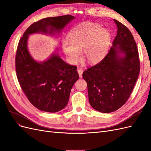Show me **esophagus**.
Segmentation results:
<instances>
[{
    "label": "esophagus",
    "instance_id": "34e87169",
    "mask_svg": "<svg viewBox=\"0 0 151 151\" xmlns=\"http://www.w3.org/2000/svg\"><path fill=\"white\" fill-rule=\"evenodd\" d=\"M77 72H78L79 77L81 78V77H83V70L81 69V68H79V69H77Z\"/></svg>",
    "mask_w": 151,
    "mask_h": 151
}]
</instances>
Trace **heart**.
<instances>
[{"mask_svg":"<svg viewBox=\"0 0 151 151\" xmlns=\"http://www.w3.org/2000/svg\"><path fill=\"white\" fill-rule=\"evenodd\" d=\"M69 40L62 41V48L68 60L76 63L81 58L84 50L85 60L96 63L106 55L111 42V34L95 23L81 24L72 29L68 33Z\"/></svg>","mask_w":151,"mask_h":151,"instance_id":"heart-1","label":"heart"}]
</instances>
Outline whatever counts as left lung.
Wrapping results in <instances>:
<instances>
[{
	"label": "left lung",
	"mask_w": 151,
	"mask_h": 151,
	"mask_svg": "<svg viewBox=\"0 0 151 151\" xmlns=\"http://www.w3.org/2000/svg\"><path fill=\"white\" fill-rule=\"evenodd\" d=\"M117 35L103 60L84 71L89 101L94 109L111 113L124 104L134 89L140 72L138 49L131 32L114 19Z\"/></svg>",
	"instance_id": "obj_1"
}]
</instances>
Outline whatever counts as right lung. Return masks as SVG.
Segmentation results:
<instances>
[{"label": "right lung", "instance_id": "1", "mask_svg": "<svg viewBox=\"0 0 151 151\" xmlns=\"http://www.w3.org/2000/svg\"><path fill=\"white\" fill-rule=\"evenodd\" d=\"M74 19V16L65 15L35 22L26 30L18 44L16 55L18 81L29 102L41 111L55 113L64 108L79 76L76 66L68 64L58 55L57 48L47 60H35L28 49L29 36L58 35Z\"/></svg>", "mask_w": 151, "mask_h": 151}]
</instances>
